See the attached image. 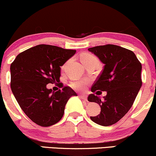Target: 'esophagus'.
<instances>
[{"label":"esophagus","instance_id":"obj_1","mask_svg":"<svg viewBox=\"0 0 156 156\" xmlns=\"http://www.w3.org/2000/svg\"><path fill=\"white\" fill-rule=\"evenodd\" d=\"M79 97L81 98L82 100H84V101H87V96L84 95V94H79Z\"/></svg>","mask_w":156,"mask_h":156}]
</instances>
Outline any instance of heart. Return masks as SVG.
Listing matches in <instances>:
<instances>
[{"instance_id":"obj_1","label":"heart","mask_w":156,"mask_h":156,"mask_svg":"<svg viewBox=\"0 0 156 156\" xmlns=\"http://www.w3.org/2000/svg\"><path fill=\"white\" fill-rule=\"evenodd\" d=\"M81 62L86 66L87 64L94 63V62L98 63V59L94 55L86 53V54H83L81 56ZM64 67H65V64L62 67L63 69ZM89 83V80L88 79H75L70 82L69 85L72 88L77 89V90H83L87 87V86L88 85Z\"/></svg>"}]
</instances>
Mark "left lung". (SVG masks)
Returning a JSON list of instances; mask_svg holds the SVG:
<instances>
[{"mask_svg": "<svg viewBox=\"0 0 156 156\" xmlns=\"http://www.w3.org/2000/svg\"><path fill=\"white\" fill-rule=\"evenodd\" d=\"M88 50L104 64L91 91L107 92L103 100L94 94L89 95L88 101L98 103L101 108L100 114L90 119L98 125L109 126L121 119L133 105L142 84L141 64L133 51L115 44Z\"/></svg>", "mask_w": 156, "mask_h": 156, "instance_id": "left-lung-1", "label": "left lung"}]
</instances>
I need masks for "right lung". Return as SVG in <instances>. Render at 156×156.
Masks as SVG:
<instances>
[{"label": "right lung", "instance_id": "obj_1", "mask_svg": "<svg viewBox=\"0 0 156 156\" xmlns=\"http://www.w3.org/2000/svg\"><path fill=\"white\" fill-rule=\"evenodd\" d=\"M50 44H39L17 55L11 64V89L17 103L36 124L49 127L61 120L68 100L77 94L60 82L61 67L76 53ZM55 83L62 90L47 88Z\"/></svg>", "mask_w": 156, "mask_h": 156}]
</instances>
